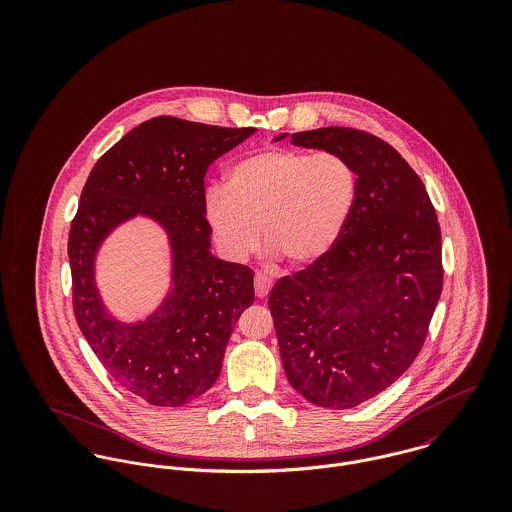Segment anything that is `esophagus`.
<instances>
[{
	"label": "esophagus",
	"instance_id": "obj_1",
	"mask_svg": "<svg viewBox=\"0 0 512 512\" xmlns=\"http://www.w3.org/2000/svg\"><path fill=\"white\" fill-rule=\"evenodd\" d=\"M270 290H272V280L266 274L258 272L256 278H254V292L260 299H264V297H268Z\"/></svg>",
	"mask_w": 512,
	"mask_h": 512
}]
</instances>
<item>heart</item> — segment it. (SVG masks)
Instances as JSON below:
<instances>
[{
    "mask_svg": "<svg viewBox=\"0 0 512 512\" xmlns=\"http://www.w3.org/2000/svg\"><path fill=\"white\" fill-rule=\"evenodd\" d=\"M359 177L335 151L264 149L238 159L207 193L205 219L220 252L248 260L264 244L293 268L325 260L353 217Z\"/></svg>",
    "mask_w": 512,
    "mask_h": 512,
    "instance_id": "heart-1",
    "label": "heart"
}]
</instances>
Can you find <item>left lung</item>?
Segmentation results:
<instances>
[{"mask_svg":"<svg viewBox=\"0 0 512 512\" xmlns=\"http://www.w3.org/2000/svg\"><path fill=\"white\" fill-rule=\"evenodd\" d=\"M290 138L345 155L359 177L335 250L278 280L268 299L290 384L321 408L349 410L396 382L426 341L443 286L438 215L416 171L380 138L339 126Z\"/></svg>","mask_w":512,"mask_h":512,"instance_id":"obj_1","label":"left lung"}]
</instances>
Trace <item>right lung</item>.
<instances>
[{
	"instance_id": "1",
	"label": "right lung",
	"mask_w": 512,
	"mask_h": 512,
	"mask_svg": "<svg viewBox=\"0 0 512 512\" xmlns=\"http://www.w3.org/2000/svg\"><path fill=\"white\" fill-rule=\"evenodd\" d=\"M256 128H220L157 116L128 132L92 167L69 232L76 323L98 361L153 406H183L219 378L254 272L211 252L205 175ZM153 219L172 250V288L146 320H116L95 286V254L120 224Z\"/></svg>"
}]
</instances>
